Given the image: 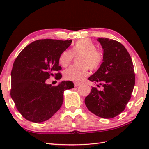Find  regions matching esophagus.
Returning <instances> with one entry per match:
<instances>
[{
	"label": "esophagus",
	"mask_w": 149,
	"mask_h": 149,
	"mask_svg": "<svg viewBox=\"0 0 149 149\" xmlns=\"http://www.w3.org/2000/svg\"><path fill=\"white\" fill-rule=\"evenodd\" d=\"M80 84H81V83H79V82H74V85H75V87L79 86Z\"/></svg>",
	"instance_id": "obj_1"
}]
</instances>
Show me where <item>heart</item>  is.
I'll return each mask as SVG.
<instances>
[{
  "instance_id": "b5f03b06",
  "label": "heart",
  "mask_w": 149,
  "mask_h": 149,
  "mask_svg": "<svg viewBox=\"0 0 149 149\" xmlns=\"http://www.w3.org/2000/svg\"><path fill=\"white\" fill-rule=\"evenodd\" d=\"M97 47L89 39H81L74 44L72 49L65 50L59 57V62L63 67L70 65L74 56H78L77 63L70 66L64 72L65 78L75 82L83 81L88 75V69L99 68L103 60L102 52L96 50Z\"/></svg>"
}]
</instances>
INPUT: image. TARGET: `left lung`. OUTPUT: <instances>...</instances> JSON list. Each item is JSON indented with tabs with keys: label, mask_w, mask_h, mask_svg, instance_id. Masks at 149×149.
<instances>
[{
	"label": "left lung",
	"mask_w": 149,
	"mask_h": 149,
	"mask_svg": "<svg viewBox=\"0 0 149 149\" xmlns=\"http://www.w3.org/2000/svg\"><path fill=\"white\" fill-rule=\"evenodd\" d=\"M98 42L104 50L103 62L88 79L99 83L103 89L93 87L84 102L95 115L112 118L125 109L131 99L135 84L134 66L122 44L106 38H98Z\"/></svg>",
	"instance_id": "left-lung-1"
}]
</instances>
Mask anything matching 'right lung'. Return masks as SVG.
<instances>
[{
    "instance_id": "obj_1",
    "label": "right lung",
    "mask_w": 149,
    "mask_h": 149,
    "mask_svg": "<svg viewBox=\"0 0 149 149\" xmlns=\"http://www.w3.org/2000/svg\"><path fill=\"white\" fill-rule=\"evenodd\" d=\"M72 40L51 39L34 41L19 54L11 71V97L24 118L42 122L54 115L63 102V93L74 87L70 81L52 86L46 80L55 75L61 78L59 57L71 45Z\"/></svg>"
}]
</instances>
